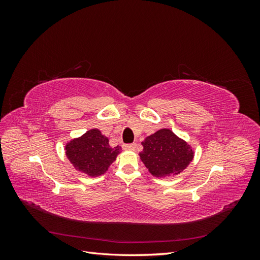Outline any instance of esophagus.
<instances>
[{
  "label": "esophagus",
  "mask_w": 260,
  "mask_h": 260,
  "mask_svg": "<svg viewBox=\"0 0 260 260\" xmlns=\"http://www.w3.org/2000/svg\"><path fill=\"white\" fill-rule=\"evenodd\" d=\"M137 147V144L136 143H132V144H125L123 145V148L127 149V151H135Z\"/></svg>",
  "instance_id": "obj_1"
}]
</instances>
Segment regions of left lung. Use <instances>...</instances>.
<instances>
[{
    "mask_svg": "<svg viewBox=\"0 0 260 260\" xmlns=\"http://www.w3.org/2000/svg\"><path fill=\"white\" fill-rule=\"evenodd\" d=\"M140 159L155 178L180 175L194 158V149L170 129L162 128L142 142Z\"/></svg>",
    "mask_w": 260,
    "mask_h": 260,
    "instance_id": "left-lung-1",
    "label": "left lung"
}]
</instances>
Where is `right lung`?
<instances>
[{"label": "right lung", "mask_w": 260, "mask_h": 260, "mask_svg": "<svg viewBox=\"0 0 260 260\" xmlns=\"http://www.w3.org/2000/svg\"><path fill=\"white\" fill-rule=\"evenodd\" d=\"M65 153L74 168L90 178L104 175L116 160L121 147H112L109 140L99 129H91L82 136L68 141Z\"/></svg>", "instance_id": "1"}]
</instances>
